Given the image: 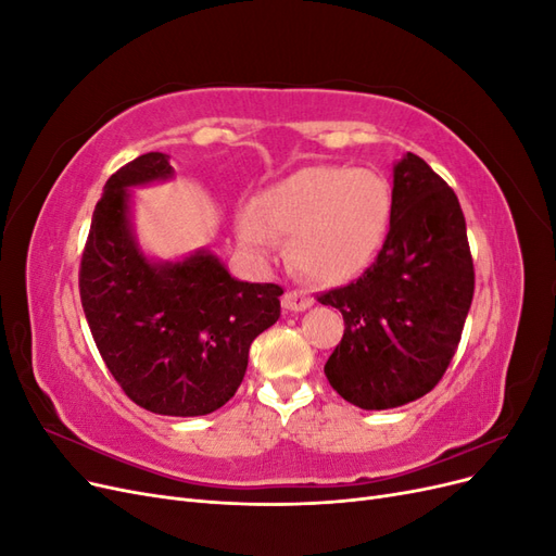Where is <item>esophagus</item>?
Wrapping results in <instances>:
<instances>
[{
	"instance_id": "34e87169",
	"label": "esophagus",
	"mask_w": 556,
	"mask_h": 556,
	"mask_svg": "<svg viewBox=\"0 0 556 556\" xmlns=\"http://www.w3.org/2000/svg\"><path fill=\"white\" fill-rule=\"evenodd\" d=\"M313 306V299L306 292H285L282 296V311L285 313H299Z\"/></svg>"
}]
</instances>
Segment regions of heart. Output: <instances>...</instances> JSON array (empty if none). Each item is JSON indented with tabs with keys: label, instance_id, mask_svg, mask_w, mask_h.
<instances>
[{
	"label": "heart",
	"instance_id": "heart-1",
	"mask_svg": "<svg viewBox=\"0 0 556 556\" xmlns=\"http://www.w3.org/2000/svg\"><path fill=\"white\" fill-rule=\"evenodd\" d=\"M392 194L371 169L304 166L268 185L239 215V243L271 260L278 237H292L290 257L308 278L339 285L362 274L380 250L390 225Z\"/></svg>",
	"mask_w": 556,
	"mask_h": 556
}]
</instances>
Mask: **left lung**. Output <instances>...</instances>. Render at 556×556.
Returning <instances> with one entry per match:
<instances>
[{
	"mask_svg": "<svg viewBox=\"0 0 556 556\" xmlns=\"http://www.w3.org/2000/svg\"><path fill=\"white\" fill-rule=\"evenodd\" d=\"M392 174L390 231L378 260L355 282L319 296L345 319L325 376L364 410L406 406L439 384L476 288L457 194L413 153Z\"/></svg>",
	"mask_w": 556,
	"mask_h": 556,
	"instance_id": "obj_1",
	"label": "left lung"
}]
</instances>
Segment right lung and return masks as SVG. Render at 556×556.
Segmentation results:
<instances>
[{"label":"right lung","mask_w":556,"mask_h":556,"mask_svg":"<svg viewBox=\"0 0 556 556\" xmlns=\"http://www.w3.org/2000/svg\"><path fill=\"white\" fill-rule=\"evenodd\" d=\"M174 176L169 155L146 153L106 180L78 288L99 355L125 394L150 413L197 417L239 390L250 343L280 317L282 288L233 278L206 248L182 260L146 255L131 190Z\"/></svg>","instance_id":"right-lung-1"}]
</instances>
